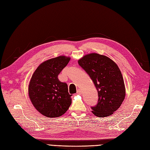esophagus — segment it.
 I'll return each mask as SVG.
<instances>
[{
	"label": "esophagus",
	"mask_w": 150,
	"mask_h": 150,
	"mask_svg": "<svg viewBox=\"0 0 150 150\" xmlns=\"http://www.w3.org/2000/svg\"><path fill=\"white\" fill-rule=\"evenodd\" d=\"M81 93H82V91H81V89H78V91H77V94H81Z\"/></svg>",
	"instance_id": "1"
}]
</instances>
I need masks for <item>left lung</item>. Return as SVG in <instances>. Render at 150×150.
<instances>
[{
    "label": "left lung",
    "mask_w": 150,
    "mask_h": 150,
    "mask_svg": "<svg viewBox=\"0 0 150 150\" xmlns=\"http://www.w3.org/2000/svg\"><path fill=\"white\" fill-rule=\"evenodd\" d=\"M78 64L89 76L98 91V104L91 107L92 112L99 117L112 115L121 105L126 94L118 66L110 58L96 53L84 56Z\"/></svg>",
    "instance_id": "8db88e82"
}]
</instances>
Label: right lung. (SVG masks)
<instances>
[{
	"mask_svg": "<svg viewBox=\"0 0 150 150\" xmlns=\"http://www.w3.org/2000/svg\"><path fill=\"white\" fill-rule=\"evenodd\" d=\"M70 59L60 56L44 61L32 76L29 85V98L36 110L45 116L59 117L71 104L72 94L68 93L67 84L58 79L59 74Z\"/></svg>",
	"mask_w": 150,
	"mask_h": 150,
	"instance_id": "1",
	"label": "right lung"
}]
</instances>
